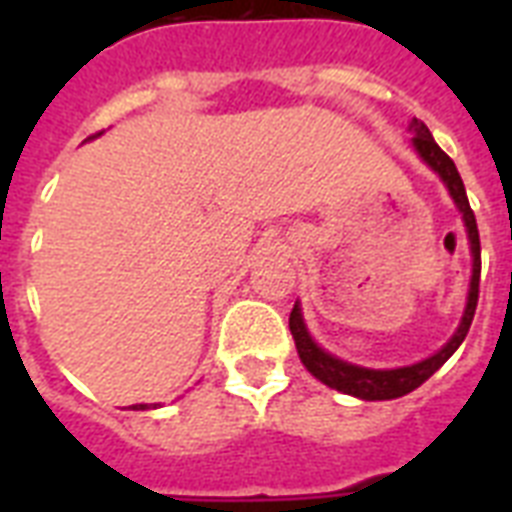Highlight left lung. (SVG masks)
I'll use <instances>...</instances> for the list:
<instances>
[{
  "label": "left lung",
  "mask_w": 512,
  "mask_h": 512,
  "mask_svg": "<svg viewBox=\"0 0 512 512\" xmlns=\"http://www.w3.org/2000/svg\"><path fill=\"white\" fill-rule=\"evenodd\" d=\"M409 132H412V148L417 151L422 162L428 164L430 170L441 177V183L446 185V191L452 196V201L457 204L462 215V223H465V233H468L470 244V257H473V271H470V287H468V300H465V311H462V319L454 329V335L446 340V345L433 353V356L422 358L417 364L409 366H396V369H372V366H358L350 364V361H342L335 353H329L313 340L308 327H305L303 308L300 303H295L292 313H289V329H292V337H295L297 353H300V361L305 364V369L321 380L329 388L340 390V393H348V396H356L361 401H390V398H401L406 393H412L414 388H420L422 382L428 380L430 374H436L441 366L449 361L454 350L460 348L465 335H468L470 321H473V313H476L478 305V281H481V241H478V225L476 215L470 209L468 193H465V185H462V177L454 167V162L449 156L438 148V143L433 140L430 130L420 119H412L409 122Z\"/></svg>",
  "instance_id": "left-lung-1"
}]
</instances>
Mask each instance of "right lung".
Instances as JSON below:
<instances>
[{
	"label": "right lung",
	"mask_w": 512,
	"mask_h": 512,
	"mask_svg": "<svg viewBox=\"0 0 512 512\" xmlns=\"http://www.w3.org/2000/svg\"><path fill=\"white\" fill-rule=\"evenodd\" d=\"M98 135H100V132H98ZM92 138H95V135H92ZM156 406H162V404H135L132 409H135V412H146V409H156Z\"/></svg>",
	"instance_id": "obj_1"
}]
</instances>
